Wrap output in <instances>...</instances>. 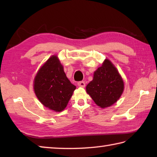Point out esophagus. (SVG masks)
<instances>
[{
  "label": "esophagus",
  "mask_w": 157,
  "mask_h": 157,
  "mask_svg": "<svg viewBox=\"0 0 157 157\" xmlns=\"http://www.w3.org/2000/svg\"><path fill=\"white\" fill-rule=\"evenodd\" d=\"M78 85L80 87H84L85 85H86V83H85L84 81H81V82H78Z\"/></svg>",
  "instance_id": "34e87169"
}]
</instances>
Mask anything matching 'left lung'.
<instances>
[{"label":"left lung","mask_w":157,"mask_h":157,"mask_svg":"<svg viewBox=\"0 0 157 157\" xmlns=\"http://www.w3.org/2000/svg\"><path fill=\"white\" fill-rule=\"evenodd\" d=\"M86 92L102 108L114 104L123 94L124 83L112 63L106 59L94 72V79L87 84Z\"/></svg>","instance_id":"8db88e82"}]
</instances>
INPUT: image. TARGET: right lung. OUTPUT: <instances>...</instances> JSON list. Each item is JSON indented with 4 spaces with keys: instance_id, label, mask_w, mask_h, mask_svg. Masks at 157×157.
Masks as SVG:
<instances>
[{
    "instance_id": "1",
    "label": "right lung",
    "mask_w": 157,
    "mask_h": 157,
    "mask_svg": "<svg viewBox=\"0 0 157 157\" xmlns=\"http://www.w3.org/2000/svg\"><path fill=\"white\" fill-rule=\"evenodd\" d=\"M75 89L55 55L48 59L34 78L36 97L45 107L55 111L64 109Z\"/></svg>"
}]
</instances>
